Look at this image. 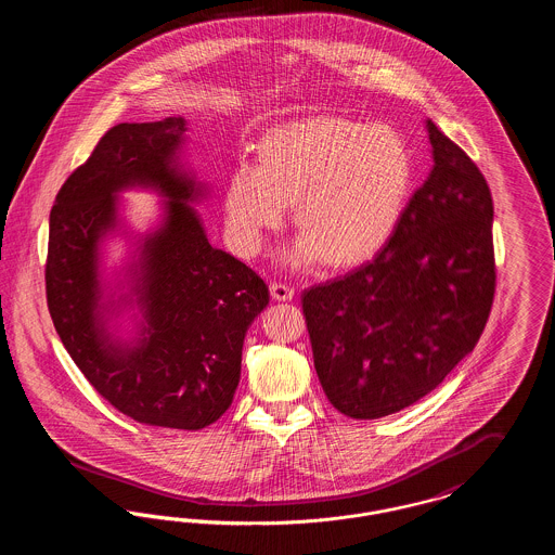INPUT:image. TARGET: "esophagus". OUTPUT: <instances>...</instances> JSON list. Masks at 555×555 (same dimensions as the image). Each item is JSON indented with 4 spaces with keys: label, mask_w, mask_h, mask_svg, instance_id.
<instances>
[{
    "label": "esophagus",
    "mask_w": 555,
    "mask_h": 555,
    "mask_svg": "<svg viewBox=\"0 0 555 555\" xmlns=\"http://www.w3.org/2000/svg\"><path fill=\"white\" fill-rule=\"evenodd\" d=\"M270 295L276 301H291L293 295H295V289L291 285H285V283H270Z\"/></svg>",
    "instance_id": "34e87169"
}]
</instances>
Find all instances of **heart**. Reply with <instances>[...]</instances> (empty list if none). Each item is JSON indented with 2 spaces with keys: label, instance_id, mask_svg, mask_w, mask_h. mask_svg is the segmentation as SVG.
Wrapping results in <instances>:
<instances>
[{
  "label": "heart",
  "instance_id": "obj_1",
  "mask_svg": "<svg viewBox=\"0 0 555 555\" xmlns=\"http://www.w3.org/2000/svg\"><path fill=\"white\" fill-rule=\"evenodd\" d=\"M414 162L391 125L318 116L270 132L260 166L238 164L224 191L227 227L243 254H258L295 202L304 229L291 264L324 256L335 266L366 260L391 237L408 202Z\"/></svg>",
  "mask_w": 555,
  "mask_h": 555
}]
</instances>
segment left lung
<instances>
[{"mask_svg": "<svg viewBox=\"0 0 555 555\" xmlns=\"http://www.w3.org/2000/svg\"><path fill=\"white\" fill-rule=\"evenodd\" d=\"M426 131L433 170L383 249L301 295L320 385L349 418H383L428 396L475 349L491 314V191L433 120Z\"/></svg>", "mask_w": 555, "mask_h": 555, "instance_id": "1", "label": "left lung"}]
</instances>
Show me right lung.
Wrapping results in <instances>:
<instances>
[{"mask_svg":"<svg viewBox=\"0 0 555 555\" xmlns=\"http://www.w3.org/2000/svg\"><path fill=\"white\" fill-rule=\"evenodd\" d=\"M185 131V118L122 122L98 141L55 195L46 295L66 351L118 412L147 426L199 430L233 403L243 339L270 293L249 266L211 247L186 204L199 189L177 164ZM134 184L169 202L133 286L142 339L122 346L106 335L96 245L115 225V193Z\"/></svg>","mask_w":555,"mask_h":555,"instance_id":"1","label":"right lung"}]
</instances>
